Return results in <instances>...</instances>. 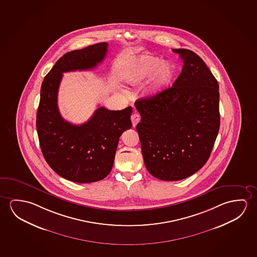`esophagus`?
Wrapping results in <instances>:
<instances>
[{
  "label": "esophagus",
  "mask_w": 257,
  "mask_h": 257,
  "mask_svg": "<svg viewBox=\"0 0 257 257\" xmlns=\"http://www.w3.org/2000/svg\"><path fill=\"white\" fill-rule=\"evenodd\" d=\"M131 119H132V122H133V126L135 127L137 125V123L140 122V120H141V115L138 113L135 112L134 114H132Z\"/></svg>",
  "instance_id": "esophagus-1"
}]
</instances>
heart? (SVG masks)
<instances>
[{
  "label": "heart",
  "mask_w": 257,
  "mask_h": 257,
  "mask_svg": "<svg viewBox=\"0 0 257 257\" xmlns=\"http://www.w3.org/2000/svg\"><path fill=\"white\" fill-rule=\"evenodd\" d=\"M174 67L168 61H162L152 56H146L136 60L124 75L131 84L141 83L153 77L150 93L155 94L166 89L174 78Z\"/></svg>",
  "instance_id": "1"
}]
</instances>
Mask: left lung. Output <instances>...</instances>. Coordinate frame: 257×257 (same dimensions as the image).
<instances>
[{"label": "left lung", "mask_w": 257, "mask_h": 257, "mask_svg": "<svg viewBox=\"0 0 257 257\" xmlns=\"http://www.w3.org/2000/svg\"><path fill=\"white\" fill-rule=\"evenodd\" d=\"M173 52L183 60L173 86L135 101L145 166L163 181L182 180L202 168L220 128L217 80L195 52Z\"/></svg>", "instance_id": "left-lung-1"}]
</instances>
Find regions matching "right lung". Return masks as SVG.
Returning <instances> with one entry per match:
<instances>
[{
	"mask_svg": "<svg viewBox=\"0 0 257 257\" xmlns=\"http://www.w3.org/2000/svg\"><path fill=\"white\" fill-rule=\"evenodd\" d=\"M107 43L64 54L44 77L36 114L40 147L52 170L71 182L89 183L110 173L122 133L132 127L133 107L108 110L99 107L80 125L65 121L58 107V91L63 73L87 70L102 62Z\"/></svg>",
	"mask_w": 257,
	"mask_h": 257,
	"instance_id": "obj_1",
	"label": "right lung"
}]
</instances>
